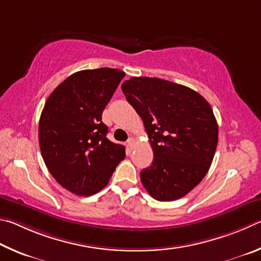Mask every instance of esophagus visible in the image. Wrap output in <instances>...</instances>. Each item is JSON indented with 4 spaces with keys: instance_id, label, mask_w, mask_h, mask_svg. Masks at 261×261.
Wrapping results in <instances>:
<instances>
[{
    "instance_id": "34e87169",
    "label": "esophagus",
    "mask_w": 261,
    "mask_h": 261,
    "mask_svg": "<svg viewBox=\"0 0 261 261\" xmlns=\"http://www.w3.org/2000/svg\"><path fill=\"white\" fill-rule=\"evenodd\" d=\"M134 142H135V141H134V139H128V141H127V145H128V147H129V149H133L134 148Z\"/></svg>"
}]
</instances>
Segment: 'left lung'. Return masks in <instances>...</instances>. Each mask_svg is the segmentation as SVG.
Returning a JSON list of instances; mask_svg holds the SVG:
<instances>
[{
	"label": "left lung",
	"instance_id": "obj_1",
	"mask_svg": "<svg viewBox=\"0 0 261 261\" xmlns=\"http://www.w3.org/2000/svg\"><path fill=\"white\" fill-rule=\"evenodd\" d=\"M123 95L142 118L153 150L151 166L140 172L154 199L184 197L206 175L218 144L211 105L197 91L159 77L133 76Z\"/></svg>",
	"mask_w": 261,
	"mask_h": 261
}]
</instances>
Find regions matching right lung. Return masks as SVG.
I'll return each mask as SVG.
<instances>
[{
	"label": "right lung",
	"mask_w": 261,
	"mask_h": 261,
	"mask_svg": "<svg viewBox=\"0 0 261 261\" xmlns=\"http://www.w3.org/2000/svg\"><path fill=\"white\" fill-rule=\"evenodd\" d=\"M125 72L102 67L73 73L45 100L39 143L45 166L59 185L91 196L109 184L125 159V147L107 139L103 110Z\"/></svg>",
	"instance_id": "1"
}]
</instances>
